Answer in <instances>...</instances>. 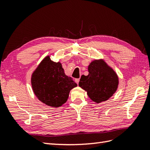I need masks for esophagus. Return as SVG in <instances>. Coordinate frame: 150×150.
Masks as SVG:
<instances>
[{
    "label": "esophagus",
    "instance_id": "esophagus-1",
    "mask_svg": "<svg viewBox=\"0 0 150 150\" xmlns=\"http://www.w3.org/2000/svg\"><path fill=\"white\" fill-rule=\"evenodd\" d=\"M79 81H80V79H75V82H76V83H77V84H79Z\"/></svg>",
    "mask_w": 150,
    "mask_h": 150
}]
</instances>
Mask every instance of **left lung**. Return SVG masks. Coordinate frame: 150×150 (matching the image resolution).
I'll list each match as a JSON object with an SVG mask.
<instances>
[{
  "label": "left lung",
  "mask_w": 150,
  "mask_h": 150,
  "mask_svg": "<svg viewBox=\"0 0 150 150\" xmlns=\"http://www.w3.org/2000/svg\"><path fill=\"white\" fill-rule=\"evenodd\" d=\"M89 75H82L79 86L87 91L92 101L100 103L108 100L117 91L118 77L103 59H95L88 66Z\"/></svg>",
  "instance_id": "left-lung-1"
}]
</instances>
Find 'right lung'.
Returning <instances> with one entry per match:
<instances>
[{"mask_svg":"<svg viewBox=\"0 0 150 150\" xmlns=\"http://www.w3.org/2000/svg\"><path fill=\"white\" fill-rule=\"evenodd\" d=\"M31 83L38 100L52 108L66 103L70 91L77 86L71 77L65 75L61 63L54 62L49 56L33 72Z\"/></svg>","mask_w":150,"mask_h":150,"instance_id":"1","label":"right lung"}]
</instances>
